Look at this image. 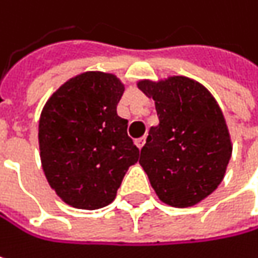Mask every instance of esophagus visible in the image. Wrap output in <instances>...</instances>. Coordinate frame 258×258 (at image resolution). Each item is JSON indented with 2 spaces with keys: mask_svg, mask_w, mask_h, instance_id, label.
Masks as SVG:
<instances>
[{
  "mask_svg": "<svg viewBox=\"0 0 258 258\" xmlns=\"http://www.w3.org/2000/svg\"><path fill=\"white\" fill-rule=\"evenodd\" d=\"M145 139H147V137H145V135H144L142 138L135 139V144H137V147H138L139 150H141V148L144 147V144H145Z\"/></svg>",
  "mask_w": 258,
  "mask_h": 258,
  "instance_id": "obj_1",
  "label": "esophagus"
}]
</instances>
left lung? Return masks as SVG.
I'll use <instances>...</instances> for the list:
<instances>
[{"label": "left lung", "mask_w": 258, "mask_h": 258, "mask_svg": "<svg viewBox=\"0 0 258 258\" xmlns=\"http://www.w3.org/2000/svg\"><path fill=\"white\" fill-rule=\"evenodd\" d=\"M156 101L158 124L151 127L139 163L158 198L172 207H191L220 185L232 145L225 117L212 94L183 76L141 81Z\"/></svg>", "instance_id": "8db88e82"}]
</instances>
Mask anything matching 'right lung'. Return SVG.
I'll return each mask as SVG.
<instances>
[{"mask_svg": "<svg viewBox=\"0 0 258 258\" xmlns=\"http://www.w3.org/2000/svg\"><path fill=\"white\" fill-rule=\"evenodd\" d=\"M123 85L108 73L88 72L60 86L39 120L41 161L48 183L72 207L108 206L139 150L117 116Z\"/></svg>", "mask_w": 258, "mask_h": 258, "instance_id": "obj_1", "label": "right lung"}]
</instances>
